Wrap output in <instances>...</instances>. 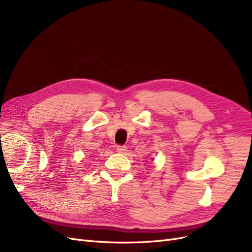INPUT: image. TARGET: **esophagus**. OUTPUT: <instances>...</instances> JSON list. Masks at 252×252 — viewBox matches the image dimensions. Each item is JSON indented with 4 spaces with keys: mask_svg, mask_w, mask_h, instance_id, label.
I'll return each mask as SVG.
<instances>
[{
    "mask_svg": "<svg viewBox=\"0 0 252 252\" xmlns=\"http://www.w3.org/2000/svg\"><path fill=\"white\" fill-rule=\"evenodd\" d=\"M126 151H127V147L126 146H121V145L117 146V152H119V154H125Z\"/></svg>",
    "mask_w": 252,
    "mask_h": 252,
    "instance_id": "esophagus-1",
    "label": "esophagus"
}]
</instances>
